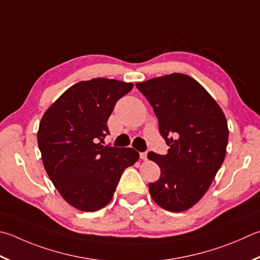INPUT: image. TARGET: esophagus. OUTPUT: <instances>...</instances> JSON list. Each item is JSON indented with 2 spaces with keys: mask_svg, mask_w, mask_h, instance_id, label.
<instances>
[{
  "mask_svg": "<svg viewBox=\"0 0 260 260\" xmlns=\"http://www.w3.org/2000/svg\"><path fill=\"white\" fill-rule=\"evenodd\" d=\"M140 158L142 159V160L148 159V152H141L140 153Z\"/></svg>",
  "mask_w": 260,
  "mask_h": 260,
  "instance_id": "1",
  "label": "esophagus"
}]
</instances>
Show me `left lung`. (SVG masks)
I'll return each instance as SVG.
<instances>
[{
    "mask_svg": "<svg viewBox=\"0 0 260 260\" xmlns=\"http://www.w3.org/2000/svg\"><path fill=\"white\" fill-rule=\"evenodd\" d=\"M136 87L153 108L169 146L167 154L148 153L161 172L149 184L150 194L168 211L187 210L208 191L224 161L228 121L210 94L187 75H166Z\"/></svg>",
    "mask_w": 260,
    "mask_h": 260,
    "instance_id": "8db88e82",
    "label": "left lung"
}]
</instances>
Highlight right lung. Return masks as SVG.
I'll return each mask as SVG.
<instances>
[{
  "instance_id": "1",
  "label": "right lung",
  "mask_w": 260,
  "mask_h": 260,
  "mask_svg": "<svg viewBox=\"0 0 260 260\" xmlns=\"http://www.w3.org/2000/svg\"><path fill=\"white\" fill-rule=\"evenodd\" d=\"M133 84L93 78L68 88L40 122L37 142L45 171L61 197L82 211L109 204L122 172L134 165L132 148L102 145L117 101Z\"/></svg>"
}]
</instances>
